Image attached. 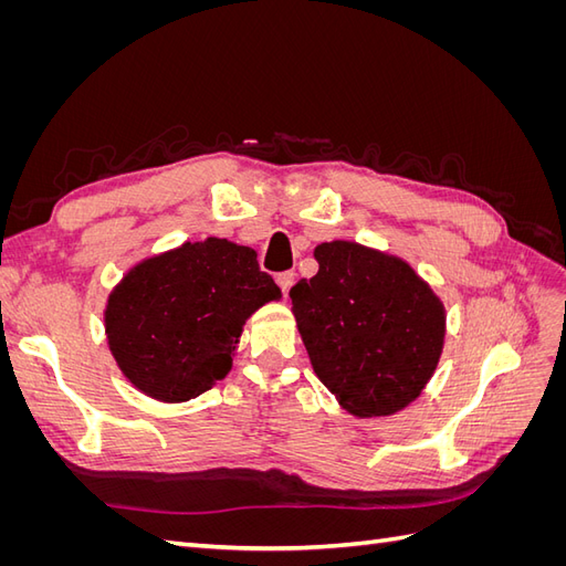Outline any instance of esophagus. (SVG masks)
<instances>
[{
  "instance_id": "1",
  "label": "esophagus",
  "mask_w": 566,
  "mask_h": 566,
  "mask_svg": "<svg viewBox=\"0 0 566 566\" xmlns=\"http://www.w3.org/2000/svg\"><path fill=\"white\" fill-rule=\"evenodd\" d=\"M276 283L281 285L283 295H287V293H290V287H293V283H295V273H293V271H283V273H279V276H276Z\"/></svg>"
}]
</instances>
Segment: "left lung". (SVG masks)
I'll return each mask as SVG.
<instances>
[{
    "label": "left lung",
    "mask_w": 566,
    "mask_h": 566,
    "mask_svg": "<svg viewBox=\"0 0 566 566\" xmlns=\"http://www.w3.org/2000/svg\"><path fill=\"white\" fill-rule=\"evenodd\" d=\"M318 273L293 290L314 373L358 418L391 416L420 397L443 347V304L399 256L333 241Z\"/></svg>",
    "instance_id": "left-lung-1"
}]
</instances>
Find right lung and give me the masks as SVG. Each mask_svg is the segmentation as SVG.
<instances>
[{
  "instance_id": "add662e5",
  "label": "right lung",
  "mask_w": 566,
  "mask_h": 566,
  "mask_svg": "<svg viewBox=\"0 0 566 566\" xmlns=\"http://www.w3.org/2000/svg\"><path fill=\"white\" fill-rule=\"evenodd\" d=\"M281 287L256 252L208 238L136 264L113 290L106 335L119 370L148 397L196 399L231 370L243 323Z\"/></svg>"
}]
</instances>
